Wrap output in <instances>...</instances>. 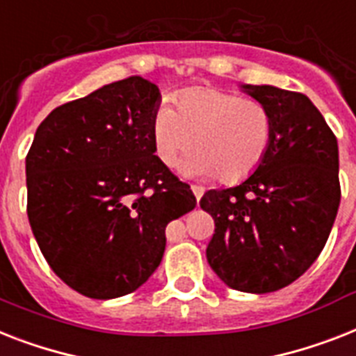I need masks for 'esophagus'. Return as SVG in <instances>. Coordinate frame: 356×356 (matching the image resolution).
<instances>
[{
	"mask_svg": "<svg viewBox=\"0 0 356 356\" xmlns=\"http://www.w3.org/2000/svg\"><path fill=\"white\" fill-rule=\"evenodd\" d=\"M192 192L193 195H195V199H201L203 197V193H204V188L203 186H197V184H192Z\"/></svg>",
	"mask_w": 356,
	"mask_h": 356,
	"instance_id": "1",
	"label": "esophagus"
}]
</instances>
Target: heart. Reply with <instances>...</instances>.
I'll list each match as a JSON object with an SVG mask.
<instances>
[{"instance_id":"1","label":"heart","mask_w":356,"mask_h":356,"mask_svg":"<svg viewBox=\"0 0 356 356\" xmlns=\"http://www.w3.org/2000/svg\"><path fill=\"white\" fill-rule=\"evenodd\" d=\"M274 120L259 100L241 98L216 88L188 89L175 98V111L163 106L152 122L157 157L188 175H212L221 183H238L258 168L273 143Z\"/></svg>"}]
</instances>
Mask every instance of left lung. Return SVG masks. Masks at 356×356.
I'll use <instances>...</instances> for the list:
<instances>
[{"label": "left lung", "mask_w": 356, "mask_h": 356, "mask_svg": "<svg viewBox=\"0 0 356 356\" xmlns=\"http://www.w3.org/2000/svg\"><path fill=\"white\" fill-rule=\"evenodd\" d=\"M270 109L273 143L238 186L208 190L199 204L213 218L212 270L230 289L265 294L287 287L325 247L338 204V144L305 95L241 86Z\"/></svg>", "instance_id": "obj_1"}]
</instances>
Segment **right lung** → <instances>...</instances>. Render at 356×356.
Instances as JSON below:
<instances>
[{"label":"right lung","mask_w":356,"mask_h":356,"mask_svg":"<svg viewBox=\"0 0 356 356\" xmlns=\"http://www.w3.org/2000/svg\"><path fill=\"white\" fill-rule=\"evenodd\" d=\"M155 83L129 76L53 109L25 159L38 247L76 293L111 300L161 265L166 225L195 208L190 186L155 155Z\"/></svg>","instance_id":"add662e5"}]
</instances>
